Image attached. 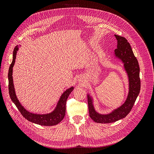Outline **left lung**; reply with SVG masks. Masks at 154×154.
I'll return each instance as SVG.
<instances>
[{
    "instance_id": "1",
    "label": "left lung",
    "mask_w": 154,
    "mask_h": 154,
    "mask_svg": "<svg viewBox=\"0 0 154 154\" xmlns=\"http://www.w3.org/2000/svg\"><path fill=\"white\" fill-rule=\"evenodd\" d=\"M118 40L117 49H115V54L124 63V67L128 73L129 78V93L125 103L112 112L102 115L97 113L92 105V98L87 95L88 111L90 118L99 123H113L123 119L127 116L136 101L141 88V81L139 78V66L137 58L135 57L132 49L127 40L123 36L115 35Z\"/></svg>"
}]
</instances>
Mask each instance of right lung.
<instances>
[{
	"mask_svg": "<svg viewBox=\"0 0 154 154\" xmlns=\"http://www.w3.org/2000/svg\"><path fill=\"white\" fill-rule=\"evenodd\" d=\"M18 51V48L16 47L14 49L13 53V61L10 65V67L9 68L8 72V81H9V94H10L11 100L13 102L18 110L20 111L21 114L27 120L32 123L38 124L40 125L43 126H53L58 124L64 118L65 115H66V101L72 90L73 87L69 88L66 92H65L62 96L60 97V99L58 101V105L56 109L50 114H35L29 112L27 111L24 107H23L20 103L19 101L18 100L16 96L15 88L13 85V67L14 63L15 62V58L17 55V51Z\"/></svg>",
	"mask_w": 154,
	"mask_h": 154,
	"instance_id": "add662e5",
	"label": "right lung"
}]
</instances>
